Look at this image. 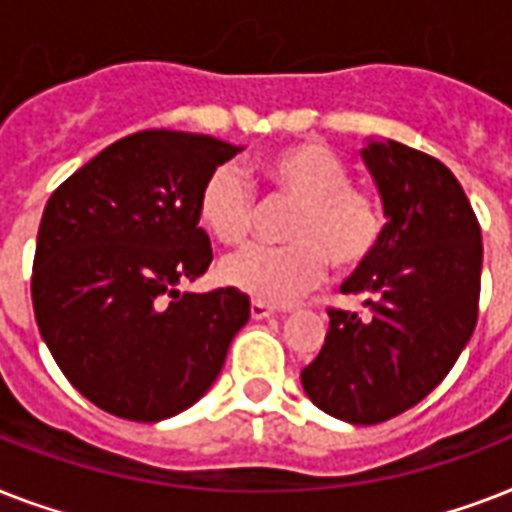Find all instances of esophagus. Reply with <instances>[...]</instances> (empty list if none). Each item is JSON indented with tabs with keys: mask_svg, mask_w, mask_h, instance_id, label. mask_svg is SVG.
Wrapping results in <instances>:
<instances>
[{
	"mask_svg": "<svg viewBox=\"0 0 512 512\" xmlns=\"http://www.w3.org/2000/svg\"><path fill=\"white\" fill-rule=\"evenodd\" d=\"M249 313H252V319L260 321V319H268V316H273V313H276V308L268 303H260V300H252V305H249Z\"/></svg>",
	"mask_w": 512,
	"mask_h": 512,
	"instance_id": "1",
	"label": "esophagus"
}]
</instances>
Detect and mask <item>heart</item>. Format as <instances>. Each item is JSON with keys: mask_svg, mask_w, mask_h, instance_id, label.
<instances>
[{"mask_svg": "<svg viewBox=\"0 0 512 512\" xmlns=\"http://www.w3.org/2000/svg\"><path fill=\"white\" fill-rule=\"evenodd\" d=\"M276 199L297 204L284 225L287 247H249L220 263L228 287L260 303L284 305L319 287L329 263L356 271L377 252L385 220L377 201L350 185L348 167L319 143H297L257 162ZM199 220L225 247L247 244L257 209L247 180L228 164L207 175L199 191Z\"/></svg>", "mask_w": 512, "mask_h": 512, "instance_id": "heart-1", "label": "heart"}]
</instances>
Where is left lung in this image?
I'll return each mask as SVG.
<instances>
[{"instance_id":"1","label":"left lung","mask_w":512,"mask_h":512,"mask_svg":"<svg viewBox=\"0 0 512 512\" xmlns=\"http://www.w3.org/2000/svg\"><path fill=\"white\" fill-rule=\"evenodd\" d=\"M385 231L377 252L342 281L366 316L329 308L319 356L300 372L321 412L377 425L412 409L444 380L478 321L481 228L449 167L396 140L361 148Z\"/></svg>"}]
</instances>
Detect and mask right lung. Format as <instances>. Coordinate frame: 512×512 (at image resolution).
Wrapping results in <instances>:
<instances>
[{
  "mask_svg": "<svg viewBox=\"0 0 512 512\" xmlns=\"http://www.w3.org/2000/svg\"><path fill=\"white\" fill-rule=\"evenodd\" d=\"M239 151L193 132H135L47 201L31 276L36 324L60 372L103 412L180 414L217 380L249 321L239 289H177L212 263L199 191Z\"/></svg>",
  "mask_w": 512,
  "mask_h": 512,
  "instance_id": "1",
  "label": "right lung"
}]
</instances>
